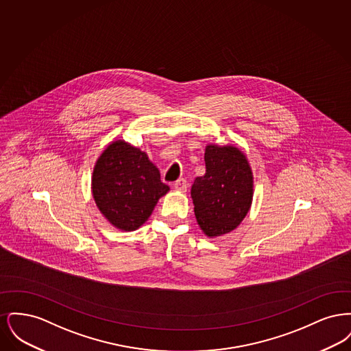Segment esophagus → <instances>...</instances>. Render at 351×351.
I'll return each instance as SVG.
<instances>
[{
	"label": "esophagus",
	"instance_id": "1",
	"mask_svg": "<svg viewBox=\"0 0 351 351\" xmlns=\"http://www.w3.org/2000/svg\"><path fill=\"white\" fill-rule=\"evenodd\" d=\"M173 186L178 189V191H186V188H188V182L185 180V179H179L178 182H175L173 184Z\"/></svg>",
	"mask_w": 351,
	"mask_h": 351
}]
</instances>
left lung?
<instances>
[{"label":"left lung","mask_w":351,"mask_h":351,"mask_svg":"<svg viewBox=\"0 0 351 351\" xmlns=\"http://www.w3.org/2000/svg\"><path fill=\"white\" fill-rule=\"evenodd\" d=\"M206 172L191 189L202 232L217 237L234 230L247 215L252 200V173L243 152L232 146H206Z\"/></svg>","instance_id":"1"}]
</instances>
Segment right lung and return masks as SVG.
I'll use <instances>...</instances> for the list:
<instances>
[{"instance_id":"1","label":"right lung","mask_w":351,"mask_h":351,"mask_svg":"<svg viewBox=\"0 0 351 351\" xmlns=\"http://www.w3.org/2000/svg\"><path fill=\"white\" fill-rule=\"evenodd\" d=\"M168 189L146 152L123 141L109 145L93 171L92 192L101 213L125 232L143 225Z\"/></svg>"}]
</instances>
